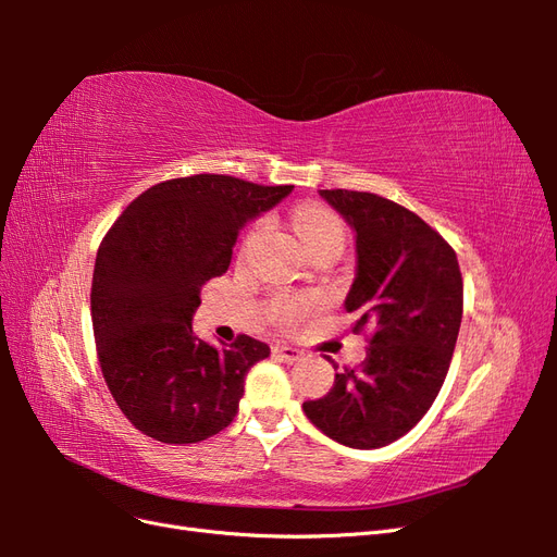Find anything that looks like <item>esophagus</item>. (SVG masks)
I'll return each instance as SVG.
<instances>
[{
	"mask_svg": "<svg viewBox=\"0 0 557 557\" xmlns=\"http://www.w3.org/2000/svg\"><path fill=\"white\" fill-rule=\"evenodd\" d=\"M272 352H274L276 358H281L285 362H297V360H301V356H305V352H301L299 348L288 346V344H274Z\"/></svg>",
	"mask_w": 557,
	"mask_h": 557,
	"instance_id": "esophagus-1",
	"label": "esophagus"
}]
</instances>
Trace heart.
Here are the masks:
<instances>
[{"label": "heart", "instance_id": "1", "mask_svg": "<svg viewBox=\"0 0 557 557\" xmlns=\"http://www.w3.org/2000/svg\"><path fill=\"white\" fill-rule=\"evenodd\" d=\"M293 227L297 232L299 242L305 244L309 252L323 246L344 248L346 227L342 223V218L325 207L307 205L297 209L293 215ZM262 230H264L262 221L250 225V230L246 232V237L242 242V256H246V252L252 248V244L258 242ZM318 305L320 301L313 295H276L272 297V301H269V315H272L276 325L295 327L301 323V320H307L311 313H315Z\"/></svg>", "mask_w": 557, "mask_h": 557}]
</instances>
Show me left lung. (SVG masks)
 <instances>
[{
    "instance_id": "obj_1",
    "label": "left lung",
    "mask_w": 557,
    "mask_h": 557,
    "mask_svg": "<svg viewBox=\"0 0 557 557\" xmlns=\"http://www.w3.org/2000/svg\"><path fill=\"white\" fill-rule=\"evenodd\" d=\"M320 195L356 230L346 311L358 313L352 332H374L364 362L344 367L332 391L301 409L344 446L381 448L407 434L442 391L462 320L460 264L440 232L391 199L342 188Z\"/></svg>"
}]
</instances>
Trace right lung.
Listing matches in <instances>:
<instances>
[{
    "label": "right lung",
    "mask_w": 557,
    "mask_h": 557,
    "mask_svg": "<svg viewBox=\"0 0 557 557\" xmlns=\"http://www.w3.org/2000/svg\"><path fill=\"white\" fill-rule=\"evenodd\" d=\"M290 190L225 174L162 181L99 244L90 290L99 367L150 440L197 444L237 416L248 369L269 346L239 334L213 348L193 334V313L201 285L227 272L239 230Z\"/></svg>",
    "instance_id": "1"
}]
</instances>
